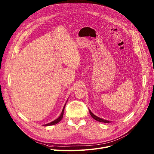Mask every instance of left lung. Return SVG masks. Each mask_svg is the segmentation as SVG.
<instances>
[{"label":"left lung","mask_w":154,"mask_h":154,"mask_svg":"<svg viewBox=\"0 0 154 154\" xmlns=\"http://www.w3.org/2000/svg\"><path fill=\"white\" fill-rule=\"evenodd\" d=\"M89 111L90 115H91V117H93V118L94 119H95L96 121H99V122H104V123H109V122H111V121H107V120L103 119H102V118H100V117H99L95 116V115L91 111V110L89 109Z\"/></svg>","instance_id":"left-lung-1"}]
</instances>
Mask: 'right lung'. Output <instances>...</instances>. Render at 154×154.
I'll use <instances>...</instances> for the list:
<instances>
[{
    "instance_id": "right-lung-1",
    "label": "right lung",
    "mask_w": 154,
    "mask_h": 154,
    "mask_svg": "<svg viewBox=\"0 0 154 154\" xmlns=\"http://www.w3.org/2000/svg\"><path fill=\"white\" fill-rule=\"evenodd\" d=\"M67 101H68V100L66 101V103H65V106H64V107H63V110H62V111H61V114H60V116L58 117L57 119H56L55 121H52V122H50V123H48V124H45V125H43V126H49V125H55V124H57V123H58L61 119H62V118H63V113H64V109H65V106H66V103H67Z\"/></svg>"
}]
</instances>
